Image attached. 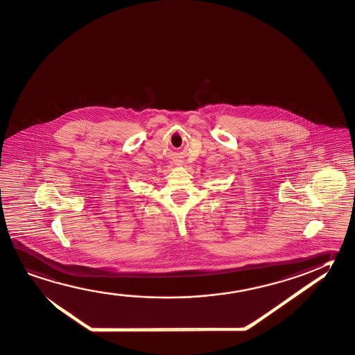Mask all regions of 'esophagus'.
<instances>
[{"instance_id":"obj_1","label":"esophagus","mask_w":355,"mask_h":355,"mask_svg":"<svg viewBox=\"0 0 355 355\" xmlns=\"http://www.w3.org/2000/svg\"><path fill=\"white\" fill-rule=\"evenodd\" d=\"M175 165H178V166H181L182 165V162L180 160H178V162H175Z\"/></svg>"}]
</instances>
